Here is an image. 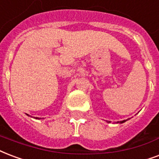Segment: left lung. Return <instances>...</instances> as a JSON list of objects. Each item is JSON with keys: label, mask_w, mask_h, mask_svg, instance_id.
<instances>
[{"label": "left lung", "mask_w": 159, "mask_h": 159, "mask_svg": "<svg viewBox=\"0 0 159 159\" xmlns=\"http://www.w3.org/2000/svg\"><path fill=\"white\" fill-rule=\"evenodd\" d=\"M126 121H127V120H123V121H120V122H117V123H125Z\"/></svg>", "instance_id": "8db88e82"}]
</instances>
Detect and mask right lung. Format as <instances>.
<instances>
[{"label": "right lung", "mask_w": 159, "mask_h": 159, "mask_svg": "<svg viewBox=\"0 0 159 159\" xmlns=\"http://www.w3.org/2000/svg\"><path fill=\"white\" fill-rule=\"evenodd\" d=\"M27 115H28V114H27ZM36 119H41V118H39V117H36Z\"/></svg>", "instance_id": "right-lung-1"}]
</instances>
